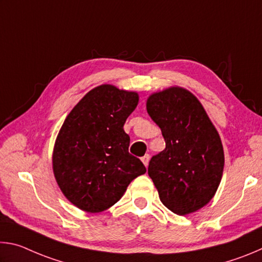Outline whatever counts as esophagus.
<instances>
[{
    "label": "esophagus",
    "mask_w": 262,
    "mask_h": 262,
    "mask_svg": "<svg viewBox=\"0 0 262 262\" xmlns=\"http://www.w3.org/2000/svg\"><path fill=\"white\" fill-rule=\"evenodd\" d=\"M149 159H150V156H149V155H144V156L141 158V161L143 162V164H144L145 166H148V164H149Z\"/></svg>",
    "instance_id": "obj_1"
}]
</instances>
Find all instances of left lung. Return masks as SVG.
Masks as SVG:
<instances>
[{
  "label": "left lung",
  "instance_id": "1",
  "mask_svg": "<svg viewBox=\"0 0 262 262\" xmlns=\"http://www.w3.org/2000/svg\"><path fill=\"white\" fill-rule=\"evenodd\" d=\"M147 111L166 144L148 166L159 199L174 214L199 210L214 196L223 174L219 133L200 101L185 89L170 88L151 95Z\"/></svg>",
  "mask_w": 262,
  "mask_h": 262
}]
</instances>
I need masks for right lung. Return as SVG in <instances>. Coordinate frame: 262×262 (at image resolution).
Wrapping results in <instances>:
<instances>
[{
  "mask_svg": "<svg viewBox=\"0 0 262 262\" xmlns=\"http://www.w3.org/2000/svg\"><path fill=\"white\" fill-rule=\"evenodd\" d=\"M139 103L136 92L100 85L72 110L57 135L53 171L68 200L88 212H100L120 200L128 185L147 172L128 151L123 125Z\"/></svg>",
  "mask_w": 262,
  "mask_h": 262,
  "instance_id": "obj_1",
  "label": "right lung"
}]
</instances>
